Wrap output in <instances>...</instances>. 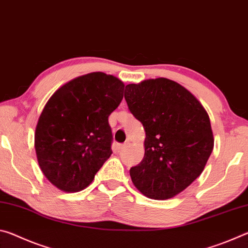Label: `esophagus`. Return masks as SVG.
I'll return each instance as SVG.
<instances>
[{
	"instance_id": "1",
	"label": "esophagus",
	"mask_w": 248,
	"mask_h": 248,
	"mask_svg": "<svg viewBox=\"0 0 248 248\" xmlns=\"http://www.w3.org/2000/svg\"><path fill=\"white\" fill-rule=\"evenodd\" d=\"M117 148H118V151H123V150H124L125 148H127V143H124V144H119L118 146H117Z\"/></svg>"
}]
</instances>
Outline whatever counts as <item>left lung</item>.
<instances>
[{
  "instance_id": "8db88e82",
  "label": "left lung",
  "mask_w": 248,
  "mask_h": 248,
  "mask_svg": "<svg viewBox=\"0 0 248 248\" xmlns=\"http://www.w3.org/2000/svg\"><path fill=\"white\" fill-rule=\"evenodd\" d=\"M124 99L145 130L144 157L132 183L152 199L173 198L202 173L213 150L209 116L189 91L169 78L129 84Z\"/></svg>"
}]
</instances>
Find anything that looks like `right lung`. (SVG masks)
<instances>
[{"label":"right lung","instance_id":"1","mask_svg":"<svg viewBox=\"0 0 248 248\" xmlns=\"http://www.w3.org/2000/svg\"><path fill=\"white\" fill-rule=\"evenodd\" d=\"M124 87L112 75L94 72L66 83L46 104L35 149L41 170L59 189L86 188L111 155L108 117L123 100Z\"/></svg>","mask_w":248,"mask_h":248}]
</instances>
